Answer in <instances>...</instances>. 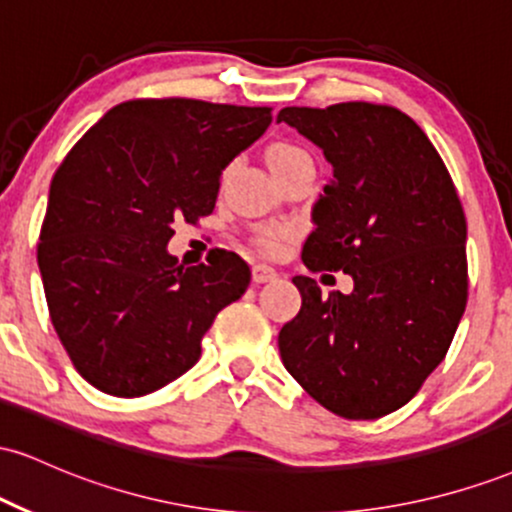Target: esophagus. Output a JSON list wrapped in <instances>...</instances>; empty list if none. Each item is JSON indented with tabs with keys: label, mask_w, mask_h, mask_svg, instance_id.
<instances>
[{
	"label": "esophagus",
	"mask_w": 512,
	"mask_h": 512,
	"mask_svg": "<svg viewBox=\"0 0 512 512\" xmlns=\"http://www.w3.org/2000/svg\"><path fill=\"white\" fill-rule=\"evenodd\" d=\"M274 279L276 272L272 267H267V264H255V267H252V281H255V284H267V281Z\"/></svg>",
	"instance_id": "34e87169"
}]
</instances>
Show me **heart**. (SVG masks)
I'll return each mask as SVG.
<instances>
[{"instance_id": "b5f03b06", "label": "heart", "mask_w": 512, "mask_h": 512, "mask_svg": "<svg viewBox=\"0 0 512 512\" xmlns=\"http://www.w3.org/2000/svg\"><path fill=\"white\" fill-rule=\"evenodd\" d=\"M298 146H291V144H276L272 146V151H269V163L274 161H281V158L291 156V154H298ZM289 236V231L286 228H267V231H262L260 236V245L267 250H276L281 245V240Z\"/></svg>"}]
</instances>
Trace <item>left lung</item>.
<instances>
[{
	"instance_id": "8db88e82",
	"label": "left lung",
	"mask_w": 512,
	"mask_h": 512,
	"mask_svg": "<svg viewBox=\"0 0 512 512\" xmlns=\"http://www.w3.org/2000/svg\"><path fill=\"white\" fill-rule=\"evenodd\" d=\"M332 163L313 207L305 267L344 272L354 291L322 296L293 276L301 313L279 332L298 385L344 419H380L419 392L448 354L467 305V221L424 129L390 105L284 108Z\"/></svg>"
}]
</instances>
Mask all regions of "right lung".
<instances>
[{
    "instance_id": "right-lung-1",
    "label": "right lung",
    "mask_w": 512,
    "mask_h": 512,
    "mask_svg": "<svg viewBox=\"0 0 512 512\" xmlns=\"http://www.w3.org/2000/svg\"><path fill=\"white\" fill-rule=\"evenodd\" d=\"M272 108L139 98L108 110L57 168L38 267L57 337L81 378L142 397L187 373L202 337L250 284L236 252L182 267L173 223L214 211L221 173Z\"/></svg>"
}]
</instances>
